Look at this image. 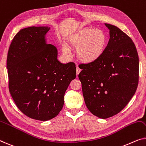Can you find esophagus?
<instances>
[{"label": "esophagus", "instance_id": "34e87169", "mask_svg": "<svg viewBox=\"0 0 146 146\" xmlns=\"http://www.w3.org/2000/svg\"><path fill=\"white\" fill-rule=\"evenodd\" d=\"M80 69L79 68V67H77V69H76V72H77V75H78L79 74V73L80 72Z\"/></svg>", "mask_w": 146, "mask_h": 146}]
</instances>
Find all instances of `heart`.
<instances>
[{
    "instance_id": "obj_1",
    "label": "heart",
    "mask_w": 146,
    "mask_h": 146,
    "mask_svg": "<svg viewBox=\"0 0 146 146\" xmlns=\"http://www.w3.org/2000/svg\"><path fill=\"white\" fill-rule=\"evenodd\" d=\"M107 37L102 30L84 28L69 38L68 48L77 51V58L82 64H92L98 60L105 50ZM67 46H64V54L69 53Z\"/></svg>"
}]
</instances>
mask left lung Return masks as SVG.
<instances>
[{"label": "left lung", "mask_w": 146, "mask_h": 146, "mask_svg": "<svg viewBox=\"0 0 146 146\" xmlns=\"http://www.w3.org/2000/svg\"><path fill=\"white\" fill-rule=\"evenodd\" d=\"M110 40L100 59L82 64L79 75L86 106L99 118L107 119L123 110L138 84L139 58L134 43L116 26L105 23Z\"/></svg>", "instance_id": "left-lung-1"}]
</instances>
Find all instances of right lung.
Masks as SVG:
<instances>
[{"mask_svg": "<svg viewBox=\"0 0 146 146\" xmlns=\"http://www.w3.org/2000/svg\"><path fill=\"white\" fill-rule=\"evenodd\" d=\"M50 29L33 26L21 29L7 56L9 90L15 104L27 117L43 121L62 110L65 92L76 77L75 64L60 63L56 47L47 44Z\"/></svg>", "mask_w": 146, "mask_h": 146, "instance_id": "1", "label": "right lung"}]
</instances>
